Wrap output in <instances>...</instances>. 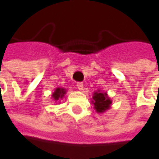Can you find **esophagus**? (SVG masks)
<instances>
[{
    "label": "esophagus",
    "mask_w": 159,
    "mask_h": 159,
    "mask_svg": "<svg viewBox=\"0 0 159 159\" xmlns=\"http://www.w3.org/2000/svg\"><path fill=\"white\" fill-rule=\"evenodd\" d=\"M76 86H77V88H78V89L79 90L83 89V83H77Z\"/></svg>",
    "instance_id": "34e87169"
}]
</instances>
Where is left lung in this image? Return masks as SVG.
Segmentation results:
<instances>
[{
  "instance_id": "left-lung-1",
  "label": "left lung",
  "mask_w": 159,
  "mask_h": 159,
  "mask_svg": "<svg viewBox=\"0 0 159 159\" xmlns=\"http://www.w3.org/2000/svg\"><path fill=\"white\" fill-rule=\"evenodd\" d=\"M91 100V102L93 105V108L98 113H104L105 111L109 110L112 104V100L108 96L107 92H102L100 90L93 92Z\"/></svg>"
}]
</instances>
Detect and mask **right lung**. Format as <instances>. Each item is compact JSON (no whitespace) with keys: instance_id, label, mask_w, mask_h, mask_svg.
I'll list each match as a JSON object with an SVG mask.
<instances>
[{"instance_id":"right-lung-1","label":"right lung","mask_w":159,"mask_h":159,"mask_svg":"<svg viewBox=\"0 0 159 159\" xmlns=\"http://www.w3.org/2000/svg\"><path fill=\"white\" fill-rule=\"evenodd\" d=\"M67 92V90L66 89H64V88H56L55 90H54V92L52 93V100H54V101H59V100H62L63 98L65 97V94Z\"/></svg>"}]
</instances>
